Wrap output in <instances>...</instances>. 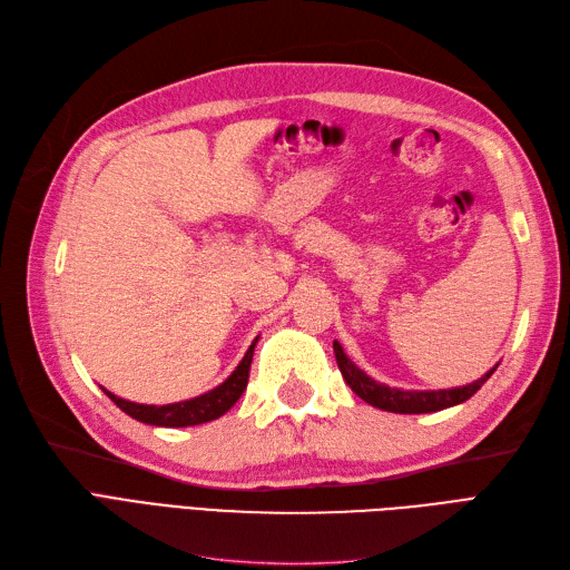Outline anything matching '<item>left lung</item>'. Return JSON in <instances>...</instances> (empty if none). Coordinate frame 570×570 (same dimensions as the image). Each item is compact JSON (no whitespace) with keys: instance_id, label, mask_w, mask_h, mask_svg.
Wrapping results in <instances>:
<instances>
[{"instance_id":"obj_1","label":"left lung","mask_w":570,"mask_h":570,"mask_svg":"<svg viewBox=\"0 0 570 570\" xmlns=\"http://www.w3.org/2000/svg\"><path fill=\"white\" fill-rule=\"evenodd\" d=\"M333 350H335L340 373L352 387V392L358 394L361 400L368 402L371 406L392 411V413H433V411L456 406L465 400H471V396L488 383V377L499 366L497 364L494 368H490L485 375L478 377L475 383L452 387V390H400V387H390L373 381L371 375H366L347 354H344L342 344L337 340L333 342Z\"/></svg>"}]
</instances>
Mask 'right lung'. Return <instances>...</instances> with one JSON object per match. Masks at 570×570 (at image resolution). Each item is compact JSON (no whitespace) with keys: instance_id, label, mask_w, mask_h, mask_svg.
Here are the masks:
<instances>
[{"instance_id":"1","label":"right lung","mask_w":570,"mask_h":570,"mask_svg":"<svg viewBox=\"0 0 570 570\" xmlns=\"http://www.w3.org/2000/svg\"><path fill=\"white\" fill-rule=\"evenodd\" d=\"M258 340V337H256ZM256 340L252 342V347L247 350L245 358L239 361V366L228 375V381H223L218 387L204 392L195 400H185V402H176V404H164V406H154V404H135L128 400H120V396L111 394L109 390H105V394L109 400L120 409L126 411L130 419L147 423V425H161V428H187V425H199V423H209L220 419L226 413L243 392L247 390V381H249V368H252V356H254V347Z\"/></svg>"}]
</instances>
